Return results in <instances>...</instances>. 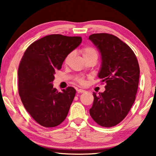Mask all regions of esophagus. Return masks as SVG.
I'll return each instance as SVG.
<instances>
[{"instance_id":"obj_1","label":"esophagus","mask_w":156,"mask_h":156,"mask_svg":"<svg viewBox=\"0 0 156 156\" xmlns=\"http://www.w3.org/2000/svg\"><path fill=\"white\" fill-rule=\"evenodd\" d=\"M77 91H78V93H85V92H86L85 90H82V89H78Z\"/></svg>"}]
</instances>
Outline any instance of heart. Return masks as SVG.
I'll return each instance as SVG.
<instances>
[{"label": "heart", "instance_id": "b5f03b06", "mask_svg": "<svg viewBox=\"0 0 156 156\" xmlns=\"http://www.w3.org/2000/svg\"><path fill=\"white\" fill-rule=\"evenodd\" d=\"M81 52H82L84 58H85V57L90 56V55H97V52H96V51L94 48H92V47H91V46L84 47V48H82V50H81ZM73 53H70L66 57L65 60V63L68 62L69 60L71 58V57L73 56ZM76 82L80 84V85H85V79L82 77L77 78L76 79Z\"/></svg>", "mask_w": 156, "mask_h": 156}]
</instances>
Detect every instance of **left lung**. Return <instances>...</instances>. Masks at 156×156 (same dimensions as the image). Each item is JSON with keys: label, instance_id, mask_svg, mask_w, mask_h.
<instances>
[{"label": "left lung", "instance_id": "obj_1", "mask_svg": "<svg viewBox=\"0 0 156 156\" xmlns=\"http://www.w3.org/2000/svg\"><path fill=\"white\" fill-rule=\"evenodd\" d=\"M89 39L99 50L102 62L98 76L106 84L103 93L97 95L93 92L90 114L98 125L112 127L126 117L135 102L139 64L132 49L117 37L96 33L91 34Z\"/></svg>", "mask_w": 156, "mask_h": 156}]
</instances>
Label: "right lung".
Wrapping results in <instances>:
<instances>
[{
    "label": "right lung",
    "instance_id": "1",
    "mask_svg": "<svg viewBox=\"0 0 156 156\" xmlns=\"http://www.w3.org/2000/svg\"><path fill=\"white\" fill-rule=\"evenodd\" d=\"M82 42L80 37L50 34L34 41L25 51L18 69L19 94L25 108L39 125L55 127L64 122L76 91L53 87L55 71Z\"/></svg>",
    "mask_w": 156,
    "mask_h": 156
}]
</instances>
